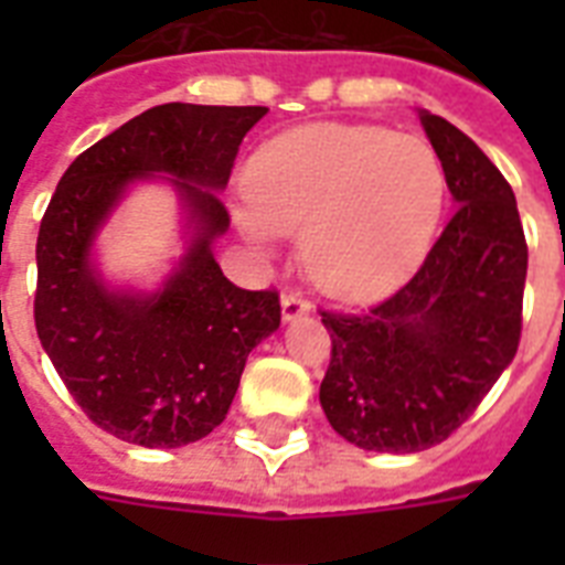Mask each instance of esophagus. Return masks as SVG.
I'll use <instances>...</instances> for the list:
<instances>
[{"mask_svg": "<svg viewBox=\"0 0 565 565\" xmlns=\"http://www.w3.org/2000/svg\"><path fill=\"white\" fill-rule=\"evenodd\" d=\"M310 313V301L301 299L299 292H287L281 299V317L284 322H296V319L308 317Z\"/></svg>", "mask_w": 565, "mask_h": 565, "instance_id": "1", "label": "esophagus"}]
</instances>
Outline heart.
Segmentation results:
<instances>
[{
  "instance_id": "b5f03b06",
  "label": "heart",
  "mask_w": 565,
  "mask_h": 565,
  "mask_svg": "<svg viewBox=\"0 0 565 565\" xmlns=\"http://www.w3.org/2000/svg\"><path fill=\"white\" fill-rule=\"evenodd\" d=\"M239 228L257 246L301 234L305 273L345 301L381 296L416 269L437 231L446 175L422 137L310 122L266 140L243 179Z\"/></svg>"
}]
</instances>
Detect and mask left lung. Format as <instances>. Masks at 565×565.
<instances>
[{
    "instance_id": "left-lung-1",
    "label": "left lung",
    "mask_w": 565,
    "mask_h": 565,
    "mask_svg": "<svg viewBox=\"0 0 565 565\" xmlns=\"http://www.w3.org/2000/svg\"><path fill=\"white\" fill-rule=\"evenodd\" d=\"M457 211L402 290L366 313H322L319 404L363 451L413 455L457 430L508 370L527 275L516 195L448 119L419 110Z\"/></svg>"
}]
</instances>
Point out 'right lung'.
<instances>
[{"instance_id":"obj_1","label":"right lung","mask_w":565,"mask_h":565,"mask_svg":"<svg viewBox=\"0 0 565 565\" xmlns=\"http://www.w3.org/2000/svg\"><path fill=\"white\" fill-rule=\"evenodd\" d=\"M269 108L158 105L70 163L38 234L34 326L87 416L143 448L207 437L228 413L248 352L281 326L275 290H239L213 243L220 193L243 137ZM163 180L180 195L185 255L154 291L117 288L92 246L127 190Z\"/></svg>"}]
</instances>
